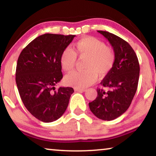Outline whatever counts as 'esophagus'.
Returning <instances> with one entry per match:
<instances>
[{
  "mask_svg": "<svg viewBox=\"0 0 156 156\" xmlns=\"http://www.w3.org/2000/svg\"><path fill=\"white\" fill-rule=\"evenodd\" d=\"M74 90H75V91H78V92H84V91H86V89H85V88H75Z\"/></svg>",
  "mask_w": 156,
  "mask_h": 156,
  "instance_id": "1",
  "label": "esophagus"
}]
</instances>
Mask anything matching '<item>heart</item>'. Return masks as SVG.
Returning <instances> with one entry per match:
<instances>
[{"label":"heart","instance_id":"1","mask_svg":"<svg viewBox=\"0 0 156 156\" xmlns=\"http://www.w3.org/2000/svg\"><path fill=\"white\" fill-rule=\"evenodd\" d=\"M73 51L68 47L62 52L60 63L62 69L66 72L74 70L77 61V55L87 58L83 72L75 71L68 74L64 78L66 84L78 88H86L94 83L100 76L108 74L115 61V52L111 47L96 38L86 36L80 38L75 43Z\"/></svg>","mask_w":156,"mask_h":156}]
</instances>
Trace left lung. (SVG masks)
Returning <instances> with one entry per match:
<instances>
[{
  "mask_svg": "<svg viewBox=\"0 0 156 156\" xmlns=\"http://www.w3.org/2000/svg\"><path fill=\"white\" fill-rule=\"evenodd\" d=\"M98 32L111 43L115 61L111 72L101 82L108 91L98 88L96 98L89 103V108L99 119L112 120L129 108L138 88L140 66L136 53L128 42L107 31Z\"/></svg>",
  "mask_w": 156,
  "mask_h": 156,
  "instance_id": "left-lung-1",
  "label": "left lung"
}]
</instances>
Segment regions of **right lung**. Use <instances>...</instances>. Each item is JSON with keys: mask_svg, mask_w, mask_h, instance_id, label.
Wrapping results in <instances>:
<instances>
[{"mask_svg": "<svg viewBox=\"0 0 156 156\" xmlns=\"http://www.w3.org/2000/svg\"><path fill=\"white\" fill-rule=\"evenodd\" d=\"M75 35L45 33L31 41L20 53L16 66V81L20 98L37 119L51 123L65 113L70 87L55 86L63 78L60 58Z\"/></svg>", "mask_w": 156, "mask_h": 156, "instance_id": "right-lung-1", "label": "right lung"}]
</instances>
